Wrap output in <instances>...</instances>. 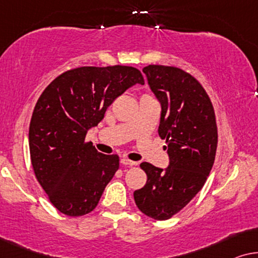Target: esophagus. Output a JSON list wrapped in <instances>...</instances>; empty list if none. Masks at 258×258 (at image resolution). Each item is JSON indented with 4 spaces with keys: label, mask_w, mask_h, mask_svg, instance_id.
I'll return each mask as SVG.
<instances>
[{
    "label": "esophagus",
    "mask_w": 258,
    "mask_h": 258,
    "mask_svg": "<svg viewBox=\"0 0 258 258\" xmlns=\"http://www.w3.org/2000/svg\"><path fill=\"white\" fill-rule=\"evenodd\" d=\"M120 162L122 165H125V166H136L138 162H136V161H132V160H128L127 158H121V160H120Z\"/></svg>",
    "instance_id": "1"
}]
</instances>
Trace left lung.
Returning a JSON list of instances; mask_svg holds the SVG:
<instances>
[{
	"label": "left lung",
	"mask_w": 258,
	"mask_h": 258,
	"mask_svg": "<svg viewBox=\"0 0 258 258\" xmlns=\"http://www.w3.org/2000/svg\"><path fill=\"white\" fill-rule=\"evenodd\" d=\"M161 105L158 133L166 139L169 165L162 169L143 162L147 182L134 191L141 213L168 220L194 199L214 165L217 126L212 101L202 85L179 68L148 65L143 69Z\"/></svg>",
	"instance_id": "1"
}]
</instances>
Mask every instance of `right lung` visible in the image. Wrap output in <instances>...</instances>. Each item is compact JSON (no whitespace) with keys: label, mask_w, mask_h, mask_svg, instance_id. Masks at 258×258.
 <instances>
[{"label":"right lung","mask_w":258,"mask_h":258,"mask_svg":"<svg viewBox=\"0 0 258 258\" xmlns=\"http://www.w3.org/2000/svg\"><path fill=\"white\" fill-rule=\"evenodd\" d=\"M144 77L136 68L114 65L69 70L46 86L29 127L36 179L60 213L82 216L96 208L119 168V157L85 143L107 107Z\"/></svg>","instance_id":"right-lung-1"}]
</instances>
